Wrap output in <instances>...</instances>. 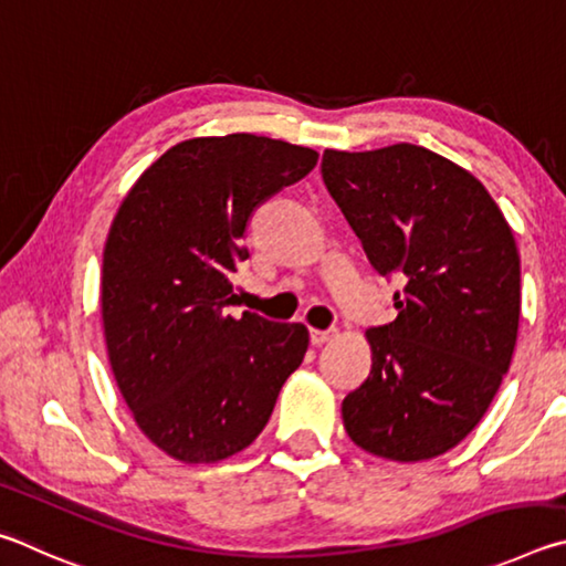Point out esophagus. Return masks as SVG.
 <instances>
[{"label":"esophagus","instance_id":"esophagus-1","mask_svg":"<svg viewBox=\"0 0 566 566\" xmlns=\"http://www.w3.org/2000/svg\"><path fill=\"white\" fill-rule=\"evenodd\" d=\"M335 335H338V331H318V328H311V343L313 345H323L333 340Z\"/></svg>","mask_w":566,"mask_h":566}]
</instances>
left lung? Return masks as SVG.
Segmentation results:
<instances>
[{
	"mask_svg": "<svg viewBox=\"0 0 566 566\" xmlns=\"http://www.w3.org/2000/svg\"><path fill=\"white\" fill-rule=\"evenodd\" d=\"M323 181L380 275L398 273V318L370 328L368 380L343 400L365 452L418 462L474 430L510 370L520 253L478 178L415 144L323 154Z\"/></svg>",
	"mask_w": 566,
	"mask_h": 566,
	"instance_id": "8db88e82",
	"label": "left lung"
}]
</instances>
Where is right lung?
I'll use <instances>...</instances> for the list:
<instances>
[{
	"label": "right lung",
	"mask_w": 566,
	"mask_h": 566,
	"mask_svg": "<svg viewBox=\"0 0 566 566\" xmlns=\"http://www.w3.org/2000/svg\"><path fill=\"white\" fill-rule=\"evenodd\" d=\"M315 164L313 148L268 136L188 138L118 206L102 265L108 363L138 428L174 460L248 448L303 363L305 325L228 308L253 211Z\"/></svg>",
	"instance_id": "1"
}]
</instances>
